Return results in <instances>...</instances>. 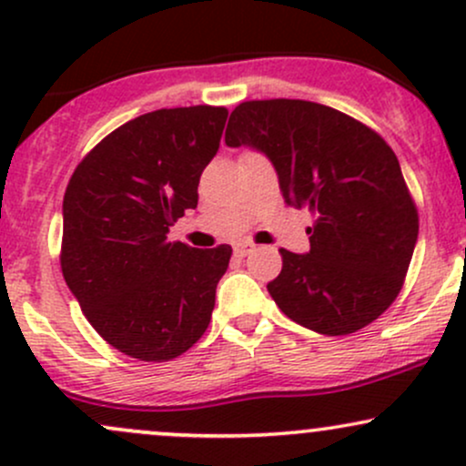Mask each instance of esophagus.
<instances>
[{"label": "esophagus", "instance_id": "obj_1", "mask_svg": "<svg viewBox=\"0 0 466 466\" xmlns=\"http://www.w3.org/2000/svg\"><path fill=\"white\" fill-rule=\"evenodd\" d=\"M254 249H256V245H251V243H237V245H234V254H237V256H248Z\"/></svg>", "mask_w": 466, "mask_h": 466}]
</instances>
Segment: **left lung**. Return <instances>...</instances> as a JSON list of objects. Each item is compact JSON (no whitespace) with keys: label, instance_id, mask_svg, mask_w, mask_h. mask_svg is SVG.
<instances>
[{"label":"left lung","instance_id":"1","mask_svg":"<svg viewBox=\"0 0 466 466\" xmlns=\"http://www.w3.org/2000/svg\"><path fill=\"white\" fill-rule=\"evenodd\" d=\"M228 147L258 148L274 164L287 206L313 215L311 249H280L267 285L289 319L350 335L397 300L419 238V210L397 155L377 131L309 100H248L232 111Z\"/></svg>","mask_w":466,"mask_h":466}]
</instances>
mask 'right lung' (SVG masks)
Instances as JSON below:
<instances>
[{"label":"right lung","mask_w":466,"mask_h":466,"mask_svg":"<svg viewBox=\"0 0 466 466\" xmlns=\"http://www.w3.org/2000/svg\"><path fill=\"white\" fill-rule=\"evenodd\" d=\"M226 106L157 109L117 127L80 159L63 197L61 269L106 344L170 361L199 341L232 248L168 240L197 208L218 151Z\"/></svg>","instance_id":"add662e5"}]
</instances>
